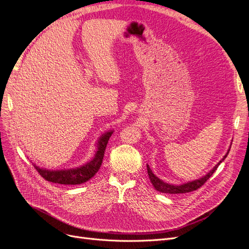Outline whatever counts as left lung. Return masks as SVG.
Returning <instances> with one entry per match:
<instances>
[{"mask_svg": "<svg viewBox=\"0 0 249 249\" xmlns=\"http://www.w3.org/2000/svg\"><path fill=\"white\" fill-rule=\"evenodd\" d=\"M229 152H230V148H229L227 154L223 157V159L220 160L209 172H207L204 177H202V178H200L198 179H195V180L181 183V185H171V183L163 181L158 177L155 176L153 171L151 170L149 165H146V169H148V174H149V178H150L152 185L154 186V188L156 190L161 192V193H166V194H182V193H189V192H192V191H195V190L199 189L200 187L203 186L205 181L214 173V171L218 167V165L226 159Z\"/></svg>", "mask_w": 249, "mask_h": 249, "instance_id": "8db88e82", "label": "left lung"}]
</instances>
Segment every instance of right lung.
<instances>
[{"mask_svg": "<svg viewBox=\"0 0 249 249\" xmlns=\"http://www.w3.org/2000/svg\"><path fill=\"white\" fill-rule=\"evenodd\" d=\"M113 132L114 130H107L98 137L94 157L79 167L50 170L36 166V164H34V166L36 171L41 174V177L50 182L61 183V185H81V183H84L93 178L95 173L99 170L101 163H103L107 142Z\"/></svg>", "mask_w": 249, "mask_h": 249, "instance_id": "1", "label": "right lung"}]
</instances>
